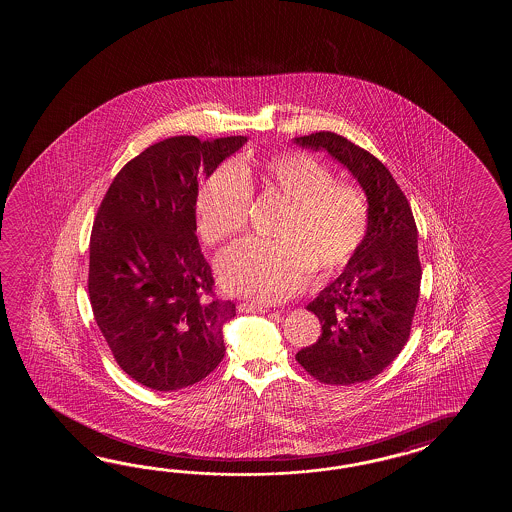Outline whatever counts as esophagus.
Segmentation results:
<instances>
[{"label":"esophagus","mask_w":512,"mask_h":512,"mask_svg":"<svg viewBox=\"0 0 512 512\" xmlns=\"http://www.w3.org/2000/svg\"><path fill=\"white\" fill-rule=\"evenodd\" d=\"M241 313H267V307L261 304H252V302H241L238 305Z\"/></svg>","instance_id":"34e87169"}]
</instances>
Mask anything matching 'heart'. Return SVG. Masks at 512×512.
<instances>
[{"mask_svg": "<svg viewBox=\"0 0 512 512\" xmlns=\"http://www.w3.org/2000/svg\"><path fill=\"white\" fill-rule=\"evenodd\" d=\"M252 196L282 201L274 241H245L219 261V280L232 294L274 304L298 293L309 269L316 278L344 271L370 230L364 190L335 179L307 152L219 164L197 188V232L210 247L236 240L249 227Z\"/></svg>", "mask_w": 512, "mask_h": 512, "instance_id": "b5f03b06", "label": "heart"}]
</instances>
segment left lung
Instances as JSON below:
<instances>
[{"mask_svg": "<svg viewBox=\"0 0 512 512\" xmlns=\"http://www.w3.org/2000/svg\"><path fill=\"white\" fill-rule=\"evenodd\" d=\"M294 142L326 150L344 164L370 203L366 240L337 280L307 305L318 316L322 335L300 349L296 360L324 384L370 381L410 337L423 274L414 214L390 170L346 137L316 131Z\"/></svg>", "mask_w": 512, "mask_h": 512, "instance_id": "left-lung-1", "label": "left lung"}]
</instances>
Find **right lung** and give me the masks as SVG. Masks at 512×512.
Masks as SVG:
<instances>
[{
    "instance_id": "right-lung-1",
    "label": "right lung",
    "mask_w": 512,
    "mask_h": 512,
    "mask_svg": "<svg viewBox=\"0 0 512 512\" xmlns=\"http://www.w3.org/2000/svg\"><path fill=\"white\" fill-rule=\"evenodd\" d=\"M247 137L179 135L133 157L98 207L87 291L113 359L155 392L203 381L225 357L223 324L236 305L219 300L197 241V179Z\"/></svg>"
}]
</instances>
